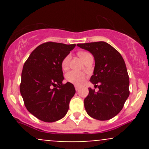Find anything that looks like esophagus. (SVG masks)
<instances>
[{
	"label": "esophagus",
	"mask_w": 149,
	"mask_h": 149,
	"mask_svg": "<svg viewBox=\"0 0 149 149\" xmlns=\"http://www.w3.org/2000/svg\"><path fill=\"white\" fill-rule=\"evenodd\" d=\"M75 89H76V91H78V90H79V89H80V86H78V85H75Z\"/></svg>",
	"instance_id": "34e87169"
}]
</instances>
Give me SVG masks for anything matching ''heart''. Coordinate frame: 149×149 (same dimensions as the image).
Here are the masks:
<instances>
[{"mask_svg": "<svg viewBox=\"0 0 149 149\" xmlns=\"http://www.w3.org/2000/svg\"><path fill=\"white\" fill-rule=\"evenodd\" d=\"M90 53L88 52H80L78 53V55L83 60L86 58ZM70 59H71V55L68 54L64 58L62 61H61V68L65 70L68 68L69 64ZM85 78V74L84 73L80 72V71H71L68 72L66 75V79L69 83H73L76 85H80L84 82Z\"/></svg>", "mask_w": 149, "mask_h": 149, "instance_id": "b5f03b06", "label": "heart"}]
</instances>
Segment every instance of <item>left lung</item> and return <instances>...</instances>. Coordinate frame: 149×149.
Segmentation results:
<instances>
[{
  "label": "left lung",
  "mask_w": 149,
  "mask_h": 149,
  "mask_svg": "<svg viewBox=\"0 0 149 149\" xmlns=\"http://www.w3.org/2000/svg\"><path fill=\"white\" fill-rule=\"evenodd\" d=\"M95 57V66L90 82L99 88H89L84 100L85 109L90 117L107 120L122 110L130 95L129 76L125 63L119 52L104 41L78 43Z\"/></svg>",
  "instance_id": "1"
}]
</instances>
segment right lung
<instances>
[{
  "label": "right lung",
  "mask_w": 149,
  "mask_h": 149,
  "mask_svg": "<svg viewBox=\"0 0 149 149\" xmlns=\"http://www.w3.org/2000/svg\"><path fill=\"white\" fill-rule=\"evenodd\" d=\"M76 44L44 42L31 53L22 72L20 92L29 112L52 123L64 117L76 93L72 83L63 84L61 61Z\"/></svg>",
  "instance_id": "right-lung-1"
}]
</instances>
